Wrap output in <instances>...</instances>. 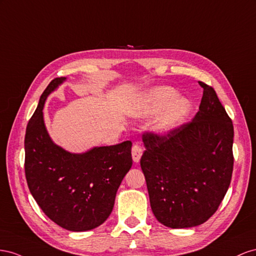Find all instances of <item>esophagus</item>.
Returning <instances> with one entry per match:
<instances>
[{
    "mask_svg": "<svg viewBox=\"0 0 256 256\" xmlns=\"http://www.w3.org/2000/svg\"><path fill=\"white\" fill-rule=\"evenodd\" d=\"M142 156V149L140 144H134L132 148V158L135 163H138L140 160V158Z\"/></svg>",
    "mask_w": 256,
    "mask_h": 256,
    "instance_id": "1",
    "label": "esophagus"
}]
</instances>
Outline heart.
Masks as SVG:
<instances>
[{
  "label": "heart",
  "instance_id": "obj_1",
  "mask_svg": "<svg viewBox=\"0 0 256 256\" xmlns=\"http://www.w3.org/2000/svg\"><path fill=\"white\" fill-rule=\"evenodd\" d=\"M177 91L170 86L153 88L146 93L140 114L148 116L166 106L158 121L156 128L160 132H170L186 118L192 108L191 102L186 98H177Z\"/></svg>",
  "mask_w": 256,
  "mask_h": 256
}]
</instances>
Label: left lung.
<instances>
[{"label": "left lung", "mask_w": 256, "mask_h": 256, "mask_svg": "<svg viewBox=\"0 0 256 256\" xmlns=\"http://www.w3.org/2000/svg\"><path fill=\"white\" fill-rule=\"evenodd\" d=\"M193 120L164 136L142 135L140 166L156 220L170 228L205 223L230 184L234 126L216 91L202 82Z\"/></svg>", "instance_id": "obj_1"}]
</instances>
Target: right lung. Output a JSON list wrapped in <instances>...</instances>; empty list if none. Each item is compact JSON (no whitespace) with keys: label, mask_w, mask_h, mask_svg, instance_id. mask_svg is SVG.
<instances>
[{"label":"right lung","mask_w":256,"mask_h":256,"mask_svg":"<svg viewBox=\"0 0 256 256\" xmlns=\"http://www.w3.org/2000/svg\"><path fill=\"white\" fill-rule=\"evenodd\" d=\"M66 78H54L42 92L24 138L26 178L30 192L51 221L72 232L98 228L110 216L116 191L133 164L132 142L72 153L56 144L44 122L51 92Z\"/></svg>","instance_id":"1"}]
</instances>
